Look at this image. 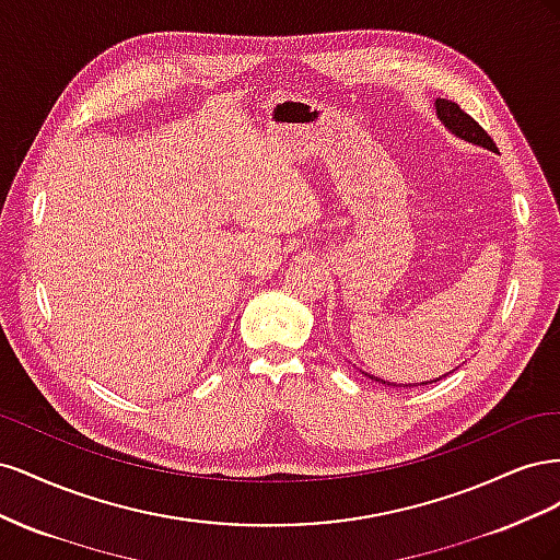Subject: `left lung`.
I'll return each mask as SVG.
<instances>
[{"instance_id": "8db88e82", "label": "left lung", "mask_w": 560, "mask_h": 560, "mask_svg": "<svg viewBox=\"0 0 560 560\" xmlns=\"http://www.w3.org/2000/svg\"><path fill=\"white\" fill-rule=\"evenodd\" d=\"M434 109H436V118H439V121H442L444 128H446L451 135H455V138H460V140H465V142H469V144L483 147V149H488V151H498L495 142L488 138V132H486L477 121H474V118H471L469 114H465L455 103H451V100L436 97V100H434ZM362 374H364V371H362ZM364 376H369V374H364ZM369 378H371V381H378V383H383V385H395V383L383 381V378H378V376H369ZM442 378H446V374H444ZM436 381H439V378H436ZM436 381H425V383H420V385H430V383H436ZM413 385H416V383H413ZM395 387H411V383H409V385H395Z\"/></svg>"}]
</instances>
